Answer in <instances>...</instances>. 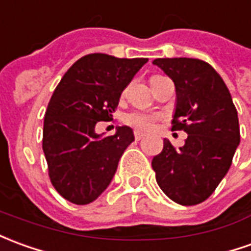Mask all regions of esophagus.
Returning a JSON list of instances; mask_svg holds the SVG:
<instances>
[{"label":"esophagus","mask_w":251,"mask_h":251,"mask_svg":"<svg viewBox=\"0 0 251 251\" xmlns=\"http://www.w3.org/2000/svg\"><path fill=\"white\" fill-rule=\"evenodd\" d=\"M144 136H145V134H144L143 131H140V130L134 131V138H136V140H141Z\"/></svg>","instance_id":"34e87169"}]
</instances>
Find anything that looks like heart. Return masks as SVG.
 Returning <instances> with one entry per match:
<instances>
[{
  "label": "heart",
  "mask_w": 251,
  "mask_h": 251,
  "mask_svg": "<svg viewBox=\"0 0 251 251\" xmlns=\"http://www.w3.org/2000/svg\"><path fill=\"white\" fill-rule=\"evenodd\" d=\"M155 121V117L153 115H150V114H141V113H133L129 114L126 117V122L129 125L137 127L140 130H150L152 127V124Z\"/></svg>",
  "instance_id": "1"
}]
</instances>
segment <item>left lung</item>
<instances>
[{
  "mask_svg": "<svg viewBox=\"0 0 251 251\" xmlns=\"http://www.w3.org/2000/svg\"><path fill=\"white\" fill-rule=\"evenodd\" d=\"M175 85L173 130L187 133L175 150L164 138L163 151L152 159L156 182L168 199L197 205L215 192L241 141L238 113L223 78L211 65L196 58H157Z\"/></svg>",
  "mask_w": 251,
  "mask_h": 251,
  "instance_id": "obj_1",
  "label": "left lung"
}]
</instances>
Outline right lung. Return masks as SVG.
Here are the masks:
<instances>
[{"instance_id":"1","label":"right lung","mask_w":251,"mask_h":251,"mask_svg":"<svg viewBox=\"0 0 251 251\" xmlns=\"http://www.w3.org/2000/svg\"><path fill=\"white\" fill-rule=\"evenodd\" d=\"M147 62L94 52L61 78L45 114L43 152L52 186L65 200L89 204L111 183L134 134L118 126L113 136H103L95 126L113 117L122 91Z\"/></svg>"}]
</instances>
